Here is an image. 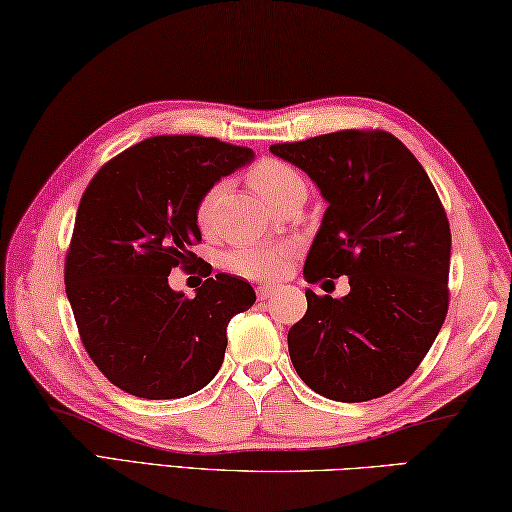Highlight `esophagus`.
Wrapping results in <instances>:
<instances>
[{"label":"esophagus","instance_id":"esophagus-1","mask_svg":"<svg viewBox=\"0 0 512 512\" xmlns=\"http://www.w3.org/2000/svg\"><path fill=\"white\" fill-rule=\"evenodd\" d=\"M271 295H273V286H268V284L257 286V297H259V300H266V297H271Z\"/></svg>","mask_w":512,"mask_h":512}]
</instances>
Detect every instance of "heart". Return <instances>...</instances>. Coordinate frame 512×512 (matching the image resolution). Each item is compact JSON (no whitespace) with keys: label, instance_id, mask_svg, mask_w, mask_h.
Wrapping results in <instances>:
<instances>
[{"label":"heart","instance_id":"1","mask_svg":"<svg viewBox=\"0 0 512 512\" xmlns=\"http://www.w3.org/2000/svg\"><path fill=\"white\" fill-rule=\"evenodd\" d=\"M248 183L273 208L280 206L282 201L295 197V194H306V183L302 174L293 165L277 159H262L250 167ZM221 194H224V183H217L199 199L197 224L203 232H210L215 228ZM288 257H291V248L288 246L250 241V244H239L228 250L224 255V266L228 271L246 277V280L271 282L286 271Z\"/></svg>","mask_w":512,"mask_h":512}]
</instances>
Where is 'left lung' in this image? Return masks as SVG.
Returning a JSON list of instances; mask_svg holds the SVG:
<instances>
[{
    "instance_id": "8db88e82",
    "label": "left lung",
    "mask_w": 512,
    "mask_h": 512,
    "mask_svg": "<svg viewBox=\"0 0 512 512\" xmlns=\"http://www.w3.org/2000/svg\"><path fill=\"white\" fill-rule=\"evenodd\" d=\"M327 201L304 280L349 277L345 297L306 288L288 353L306 385L362 403L403 385L448 313L450 224L430 176L387 132H342L271 145Z\"/></svg>"
}]
</instances>
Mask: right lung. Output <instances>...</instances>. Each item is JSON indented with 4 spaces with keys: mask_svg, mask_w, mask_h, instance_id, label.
<instances>
[{
    "mask_svg": "<svg viewBox=\"0 0 512 512\" xmlns=\"http://www.w3.org/2000/svg\"><path fill=\"white\" fill-rule=\"evenodd\" d=\"M253 150L203 136H154L102 165L82 194L64 266L82 345L123 392L165 401L206 387L226 329L255 302L246 280L217 273L194 297L167 275L197 259L199 199Z\"/></svg>",
    "mask_w": 512,
    "mask_h": 512,
    "instance_id": "1",
    "label": "right lung"
}]
</instances>
